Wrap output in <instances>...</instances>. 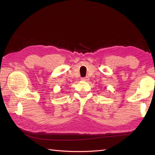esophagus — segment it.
<instances>
[{"instance_id":"1","label":"esophagus","mask_w":155,"mask_h":155,"mask_svg":"<svg viewBox=\"0 0 155 155\" xmlns=\"http://www.w3.org/2000/svg\"><path fill=\"white\" fill-rule=\"evenodd\" d=\"M81 80H82V81H87V80H88V77L82 78H81Z\"/></svg>"}]
</instances>
